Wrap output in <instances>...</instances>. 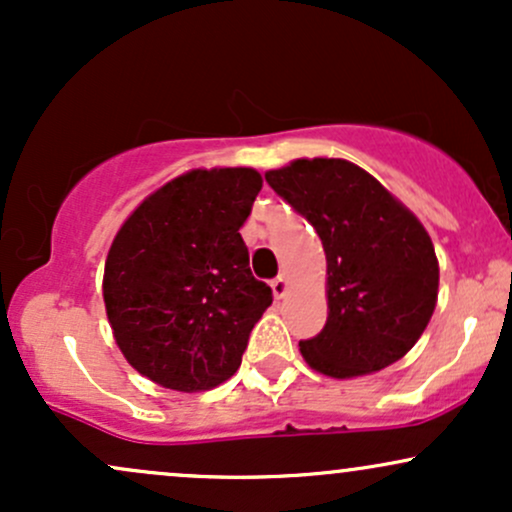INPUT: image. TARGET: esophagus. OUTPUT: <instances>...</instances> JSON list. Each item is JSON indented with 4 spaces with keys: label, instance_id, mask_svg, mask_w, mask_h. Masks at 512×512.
Returning a JSON list of instances; mask_svg holds the SVG:
<instances>
[{
    "label": "esophagus",
    "instance_id": "obj_1",
    "mask_svg": "<svg viewBox=\"0 0 512 512\" xmlns=\"http://www.w3.org/2000/svg\"><path fill=\"white\" fill-rule=\"evenodd\" d=\"M272 291L276 298H281L286 291H289V279H286V274H279L276 279H272Z\"/></svg>",
    "mask_w": 512,
    "mask_h": 512
}]
</instances>
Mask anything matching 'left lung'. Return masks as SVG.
Returning a JSON list of instances; mask_svg holds the SVG:
<instances>
[{"label": "left lung", "mask_w": 512, "mask_h": 512, "mask_svg": "<svg viewBox=\"0 0 512 512\" xmlns=\"http://www.w3.org/2000/svg\"><path fill=\"white\" fill-rule=\"evenodd\" d=\"M308 219L327 257V322L301 354L330 378L383 370L419 342L438 301V260L421 221L344 158H298L264 173Z\"/></svg>", "instance_id": "left-lung-1"}]
</instances>
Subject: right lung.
<instances>
[{"instance_id": "right-lung-1", "label": "right lung", "mask_w": 512, "mask_h": 512, "mask_svg": "<svg viewBox=\"0 0 512 512\" xmlns=\"http://www.w3.org/2000/svg\"><path fill=\"white\" fill-rule=\"evenodd\" d=\"M255 168H197L158 187L110 245L103 301L115 342L156 385L202 392L236 373L272 289L250 272L240 226Z\"/></svg>"}]
</instances>
